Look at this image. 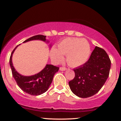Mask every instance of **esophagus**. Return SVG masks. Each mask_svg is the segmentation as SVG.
Returning <instances> with one entry per match:
<instances>
[{
	"label": "esophagus",
	"mask_w": 121,
	"mask_h": 121,
	"mask_svg": "<svg viewBox=\"0 0 121 121\" xmlns=\"http://www.w3.org/2000/svg\"><path fill=\"white\" fill-rule=\"evenodd\" d=\"M66 69V68L65 67H64V66H61L60 68V70H61V71H64Z\"/></svg>",
	"instance_id": "34e87169"
}]
</instances>
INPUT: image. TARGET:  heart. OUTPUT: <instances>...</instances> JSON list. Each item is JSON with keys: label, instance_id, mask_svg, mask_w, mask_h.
<instances>
[{"label": "heart", "instance_id": "b5f03b06", "mask_svg": "<svg viewBox=\"0 0 121 121\" xmlns=\"http://www.w3.org/2000/svg\"><path fill=\"white\" fill-rule=\"evenodd\" d=\"M91 54V47L85 39L77 37H67L57 45V49L53 48L51 58L55 63H59L66 56V61L71 66H79L85 63Z\"/></svg>", "mask_w": 121, "mask_h": 121}]
</instances>
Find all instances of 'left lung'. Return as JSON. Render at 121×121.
I'll use <instances>...</instances> for the list:
<instances>
[{
    "mask_svg": "<svg viewBox=\"0 0 121 121\" xmlns=\"http://www.w3.org/2000/svg\"><path fill=\"white\" fill-rule=\"evenodd\" d=\"M111 61L106 51L95 47L84 64L74 69V78L69 82L72 92L81 98L98 93L109 75Z\"/></svg>",
    "mask_w": 121,
    "mask_h": 121,
    "instance_id": "1",
    "label": "left lung"
}]
</instances>
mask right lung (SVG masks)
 Listing matches in <instances>:
<instances>
[{
    "mask_svg": "<svg viewBox=\"0 0 121 121\" xmlns=\"http://www.w3.org/2000/svg\"><path fill=\"white\" fill-rule=\"evenodd\" d=\"M34 40H40L45 41L46 36L42 35L34 36L25 40L24 42ZM16 47L13 50L9 58V65L11 68L12 74L16 84L22 91L30 95H39L45 93L49 88L54 75L58 72L59 67L53 65H47L45 68L36 74L31 76H22L15 70L12 62V54Z\"/></svg>",
    "mask_w": 121,
    "mask_h": 121,
    "instance_id": "1",
    "label": "right lung"
}]
</instances>
